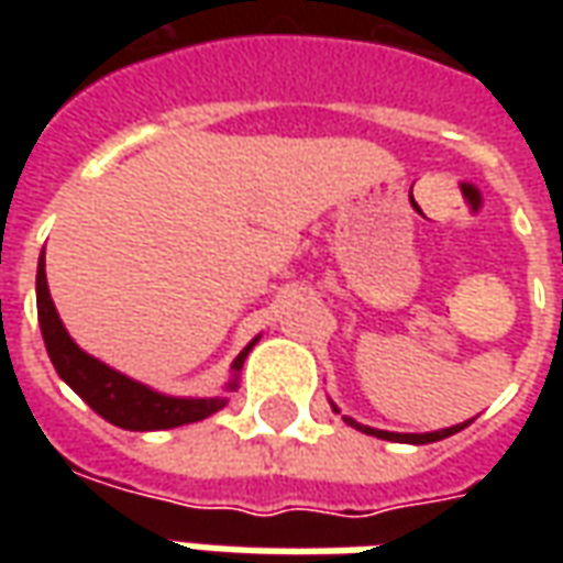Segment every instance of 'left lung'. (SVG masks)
I'll return each mask as SVG.
<instances>
[{
	"label": "left lung",
	"instance_id": "obj_1",
	"mask_svg": "<svg viewBox=\"0 0 563 563\" xmlns=\"http://www.w3.org/2000/svg\"><path fill=\"white\" fill-rule=\"evenodd\" d=\"M331 410H334V413H341L334 404H331ZM343 422L353 424V428H358V431H365V434H371V437H379V440H401V443H416V446H422V443H437V440L459 434L461 428H467V422H461V424H452V428H443V431H431V434H395V431H377V428L358 424L355 419H350V416H343Z\"/></svg>",
	"mask_w": 563,
	"mask_h": 563
}]
</instances>
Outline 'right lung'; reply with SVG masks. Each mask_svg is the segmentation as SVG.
I'll return each mask as SVG.
<instances>
[{"mask_svg":"<svg viewBox=\"0 0 563 563\" xmlns=\"http://www.w3.org/2000/svg\"><path fill=\"white\" fill-rule=\"evenodd\" d=\"M35 298H38V325H42L44 346H47L56 374L66 379L96 413L117 428L162 431V428L201 422L225 407V398H172V395L153 391L139 379H129L126 374H120L99 358H92L90 353H84L78 343L68 338L66 325L56 313L54 298L47 289V274H44V253L38 258V274H35ZM256 341L246 343L241 355L232 362L234 377L229 379L225 391L238 389V371L244 367L246 353L256 346Z\"/></svg>","mask_w":563,"mask_h":563,"instance_id":"obj_1","label":"right lung"}]
</instances>
